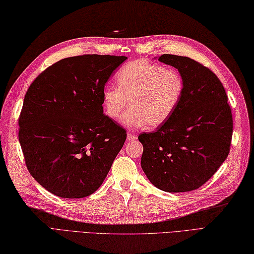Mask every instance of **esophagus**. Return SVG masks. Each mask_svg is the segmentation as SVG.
Wrapping results in <instances>:
<instances>
[{
  "label": "esophagus",
  "instance_id": "34e87169",
  "mask_svg": "<svg viewBox=\"0 0 254 254\" xmlns=\"http://www.w3.org/2000/svg\"><path fill=\"white\" fill-rule=\"evenodd\" d=\"M135 139H137V137H135L134 134H132V133H128L127 134V141L130 142V141H134Z\"/></svg>",
  "mask_w": 254,
  "mask_h": 254
}]
</instances>
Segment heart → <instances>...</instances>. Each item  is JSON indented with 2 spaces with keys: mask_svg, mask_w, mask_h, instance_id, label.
Segmentation results:
<instances>
[{
  "mask_svg": "<svg viewBox=\"0 0 254 254\" xmlns=\"http://www.w3.org/2000/svg\"><path fill=\"white\" fill-rule=\"evenodd\" d=\"M116 83L119 88H102V111L109 119L117 120L129 100L130 108L122 116V124L130 129L164 125L180 104L184 90L183 78L176 70L145 59L124 65L116 73Z\"/></svg>",
  "mask_w": 254,
  "mask_h": 254,
  "instance_id": "b5f03b06",
  "label": "heart"
}]
</instances>
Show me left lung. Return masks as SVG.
<instances>
[{
	"mask_svg": "<svg viewBox=\"0 0 254 254\" xmlns=\"http://www.w3.org/2000/svg\"><path fill=\"white\" fill-rule=\"evenodd\" d=\"M158 61L180 73V104L156 131L141 133V167L150 182L169 193L200 188L224 163L233 133L231 108L223 85L197 61L165 54Z\"/></svg>",
	"mask_w": 254,
	"mask_h": 254,
	"instance_id": "obj_1",
	"label": "left lung"
}]
</instances>
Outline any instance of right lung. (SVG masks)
<instances>
[{"instance_id":"obj_1","label":"right lung","mask_w":254,"mask_h":254,"mask_svg":"<svg viewBox=\"0 0 254 254\" xmlns=\"http://www.w3.org/2000/svg\"><path fill=\"white\" fill-rule=\"evenodd\" d=\"M127 57L64 58L36 77L24 96L19 142L29 172L63 198H83L108 176L126 140L103 114L101 90Z\"/></svg>"}]
</instances>
